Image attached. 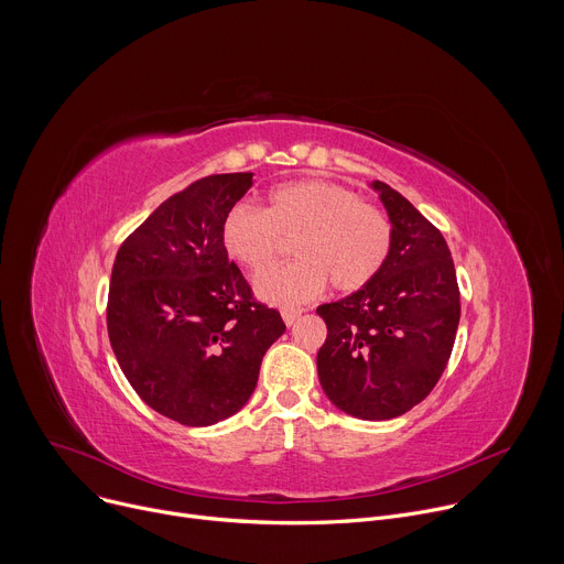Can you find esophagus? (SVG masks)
Returning <instances> with one entry per match:
<instances>
[{
  "mask_svg": "<svg viewBox=\"0 0 564 564\" xmlns=\"http://www.w3.org/2000/svg\"><path fill=\"white\" fill-rule=\"evenodd\" d=\"M281 316H283V321H285V326H292V324H296V318L301 316V310H294V307H285V310L281 312Z\"/></svg>",
  "mask_w": 564,
  "mask_h": 564,
  "instance_id": "1",
  "label": "esophagus"
}]
</instances>
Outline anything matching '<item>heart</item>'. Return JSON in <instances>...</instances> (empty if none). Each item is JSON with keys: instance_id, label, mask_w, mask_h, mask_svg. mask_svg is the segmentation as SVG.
Listing matches in <instances>:
<instances>
[{"instance_id": "b5f03b06", "label": "heart", "mask_w": 564, "mask_h": 564, "mask_svg": "<svg viewBox=\"0 0 564 564\" xmlns=\"http://www.w3.org/2000/svg\"><path fill=\"white\" fill-rule=\"evenodd\" d=\"M296 238L294 263L254 281L257 294L274 305H301L330 281L339 292L366 288L383 268L392 229L386 214L350 189L326 181H292L274 187L268 209L236 203L220 223L229 259L252 272L270 268Z\"/></svg>"}]
</instances>
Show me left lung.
Returning <instances> with one entry per match:
<instances>
[{
	"mask_svg": "<svg viewBox=\"0 0 564 564\" xmlns=\"http://www.w3.org/2000/svg\"><path fill=\"white\" fill-rule=\"evenodd\" d=\"M370 189L390 220V252L366 288L316 307L328 326L316 370L339 411L383 422L417 406L442 377L459 326V290L442 231L386 183L372 181Z\"/></svg>",
	"mask_w": 564,
	"mask_h": 564,
	"instance_id": "8db88e82",
	"label": "left lung"
}]
</instances>
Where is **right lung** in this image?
I'll use <instances>...</instances> for the list:
<instances>
[{
	"mask_svg": "<svg viewBox=\"0 0 564 564\" xmlns=\"http://www.w3.org/2000/svg\"><path fill=\"white\" fill-rule=\"evenodd\" d=\"M252 185V172L196 181L116 254L113 355L144 404L183 426H212L243 409L268 348L285 333L274 307L252 301L220 243L225 214Z\"/></svg>",
	"mask_w": 564,
	"mask_h": 564,
	"instance_id": "1",
	"label": "right lung"
}]
</instances>
